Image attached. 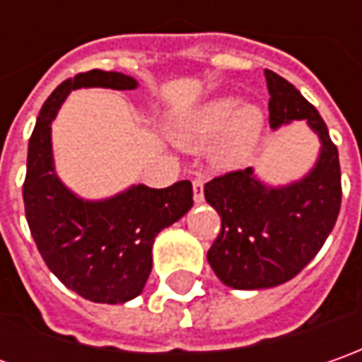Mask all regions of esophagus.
Segmentation results:
<instances>
[{
	"instance_id": "1",
	"label": "esophagus",
	"mask_w": 362,
	"mask_h": 362,
	"mask_svg": "<svg viewBox=\"0 0 362 362\" xmlns=\"http://www.w3.org/2000/svg\"><path fill=\"white\" fill-rule=\"evenodd\" d=\"M193 199H195V203L203 202V179L202 177H197V179L193 181Z\"/></svg>"
}]
</instances>
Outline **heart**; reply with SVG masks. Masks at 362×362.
Instances as JSON below:
<instances>
[{"mask_svg": "<svg viewBox=\"0 0 362 362\" xmlns=\"http://www.w3.org/2000/svg\"><path fill=\"white\" fill-rule=\"evenodd\" d=\"M264 131V112L257 105H240L235 96H219L171 120L169 132L179 146L199 151L211 145L209 160L216 169L243 167L254 155Z\"/></svg>", "mask_w": 362, "mask_h": 362, "instance_id": "1", "label": "heart"}]
</instances>
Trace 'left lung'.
I'll list each match as a JSON object with an SVG mask.
<instances>
[{
  "instance_id": "left-lung-1",
  "label": "left lung",
  "mask_w": 362,
  "mask_h": 362,
  "mask_svg": "<svg viewBox=\"0 0 362 362\" xmlns=\"http://www.w3.org/2000/svg\"><path fill=\"white\" fill-rule=\"evenodd\" d=\"M270 127L304 120L320 141L310 171L286 185L262 181L252 167L205 183L203 193L221 217L207 252L216 276L235 290H262L292 280L327 242L341 211V165L325 120L288 80L266 70Z\"/></svg>"
}]
</instances>
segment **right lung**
Here are the masks:
<instances>
[{
  "instance_id": "1",
  "label": "right lung",
  "mask_w": 362,
  "mask_h": 362,
  "mask_svg": "<svg viewBox=\"0 0 362 362\" xmlns=\"http://www.w3.org/2000/svg\"><path fill=\"white\" fill-rule=\"evenodd\" d=\"M122 72L90 70L64 80L44 103L28 146L25 219L49 272L82 298L124 304L136 298L153 268L157 233L193 207L191 181L167 189L131 185L106 199H84L56 173L52 122L78 88L134 90Z\"/></svg>"
}]
</instances>
